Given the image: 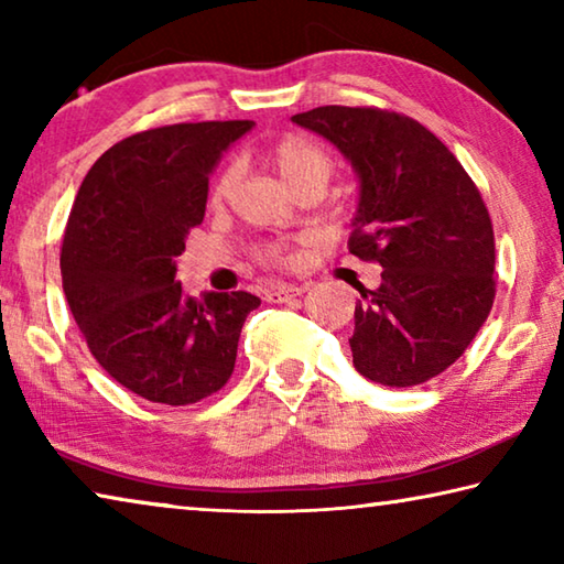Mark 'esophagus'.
<instances>
[{
    "mask_svg": "<svg viewBox=\"0 0 564 564\" xmlns=\"http://www.w3.org/2000/svg\"><path fill=\"white\" fill-rule=\"evenodd\" d=\"M305 291H308V285H293V283L269 285V289H265V301L285 303V301H291V299H299V295H303Z\"/></svg>",
    "mask_w": 564,
    "mask_h": 564,
    "instance_id": "obj_1",
    "label": "esophagus"
}]
</instances>
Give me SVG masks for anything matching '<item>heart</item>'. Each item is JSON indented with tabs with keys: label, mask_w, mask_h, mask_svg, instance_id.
Listing matches in <instances>:
<instances>
[{
	"label": "heart",
	"mask_w": 564,
	"mask_h": 564,
	"mask_svg": "<svg viewBox=\"0 0 564 564\" xmlns=\"http://www.w3.org/2000/svg\"><path fill=\"white\" fill-rule=\"evenodd\" d=\"M271 166L279 171L293 194L305 186H326L328 178L336 169V159H333L326 147L318 141L305 137H285L265 151ZM236 184V166H226L221 174L216 176L212 186V206H224L226 198L231 196ZM253 256L265 265H289L293 261V253L285 248V243H261L253 248Z\"/></svg>",
	"instance_id": "b5f03b06"
}]
</instances>
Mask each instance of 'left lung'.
I'll return each mask as SVG.
<instances>
[{
	"mask_svg": "<svg viewBox=\"0 0 564 564\" xmlns=\"http://www.w3.org/2000/svg\"><path fill=\"white\" fill-rule=\"evenodd\" d=\"M293 121L333 141L360 178L352 256L383 265L360 291L352 366L390 388L441 376L495 301V234L475 181L433 131L378 107H318Z\"/></svg>",
	"mask_w": 564,
	"mask_h": 564,
	"instance_id": "left-lung-1",
	"label": "left lung"
}]
</instances>
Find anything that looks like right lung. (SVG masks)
<instances>
[{"label":"right lung","instance_id":"obj_1","mask_svg":"<svg viewBox=\"0 0 564 564\" xmlns=\"http://www.w3.org/2000/svg\"><path fill=\"white\" fill-rule=\"evenodd\" d=\"M253 121L171 123L121 139L97 159L74 198L62 283L84 340L139 398L191 405L221 390L243 321L261 299H191L176 256L204 221L208 174Z\"/></svg>","mask_w":564,"mask_h":564}]
</instances>
